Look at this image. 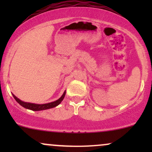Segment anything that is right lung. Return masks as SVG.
Wrapping results in <instances>:
<instances>
[{
    "mask_svg": "<svg viewBox=\"0 0 152 152\" xmlns=\"http://www.w3.org/2000/svg\"><path fill=\"white\" fill-rule=\"evenodd\" d=\"M13 98L15 99L17 102L20 104V106H22L23 107L26 108L27 109L32 110V111H42V110H46V109H49L51 108L56 107L61 103L63 99H64L66 95V91L64 92L63 95L59 98L58 100L55 101V102H50V103H47V104H33V103H28V102H23V101L20 100L18 98H17L14 94H12Z\"/></svg>",
    "mask_w": 152,
    "mask_h": 152,
    "instance_id": "right-lung-1",
    "label": "right lung"
}]
</instances>
